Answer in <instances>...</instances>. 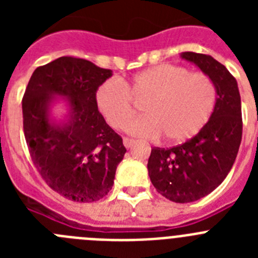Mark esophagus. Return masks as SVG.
Instances as JSON below:
<instances>
[{
  "label": "esophagus",
  "instance_id": "34e87169",
  "mask_svg": "<svg viewBox=\"0 0 258 258\" xmlns=\"http://www.w3.org/2000/svg\"><path fill=\"white\" fill-rule=\"evenodd\" d=\"M136 143V141L134 140H129V138H124V146L126 147V149H132L133 147V145Z\"/></svg>",
  "mask_w": 258,
  "mask_h": 258
}]
</instances>
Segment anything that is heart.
I'll list each match as a JSON object with an SVG mask.
<instances>
[{
    "label": "heart",
    "instance_id": "heart-1",
    "mask_svg": "<svg viewBox=\"0 0 258 258\" xmlns=\"http://www.w3.org/2000/svg\"><path fill=\"white\" fill-rule=\"evenodd\" d=\"M142 104L143 117L127 126V133L143 138H159L172 143L197 136L209 121L217 92L211 77L191 74L181 66L157 64L120 83L106 80L97 90L98 111L113 129H124L134 113L133 101Z\"/></svg>",
    "mask_w": 258,
    "mask_h": 258
}]
</instances>
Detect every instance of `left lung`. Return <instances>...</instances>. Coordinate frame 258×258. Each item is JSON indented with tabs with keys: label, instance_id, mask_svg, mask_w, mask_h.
<instances>
[{
	"label": "left lung",
	"instance_id": "8db88e82",
	"mask_svg": "<svg viewBox=\"0 0 258 258\" xmlns=\"http://www.w3.org/2000/svg\"><path fill=\"white\" fill-rule=\"evenodd\" d=\"M181 58L211 77L217 101L209 121L183 145L151 150L147 169L156 191L174 203L197 202L220 186L235 163L241 142L238 83L213 56L192 51Z\"/></svg>",
	"mask_w": 258,
	"mask_h": 258
}]
</instances>
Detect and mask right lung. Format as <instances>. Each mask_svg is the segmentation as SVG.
<instances>
[{"instance_id": "add662e5", "label": "right lung", "mask_w": 258, "mask_h": 258, "mask_svg": "<svg viewBox=\"0 0 258 258\" xmlns=\"http://www.w3.org/2000/svg\"><path fill=\"white\" fill-rule=\"evenodd\" d=\"M112 71L60 56L36 68L23 97V127L32 161L54 191L79 203L106 197L126 149L98 111V88ZM58 104L65 107L55 115Z\"/></svg>"}]
</instances>
